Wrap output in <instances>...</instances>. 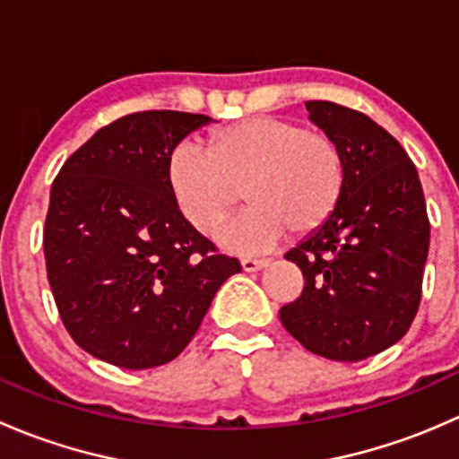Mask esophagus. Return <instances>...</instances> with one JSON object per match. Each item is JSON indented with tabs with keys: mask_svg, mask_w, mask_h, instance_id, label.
<instances>
[{
	"mask_svg": "<svg viewBox=\"0 0 459 459\" xmlns=\"http://www.w3.org/2000/svg\"><path fill=\"white\" fill-rule=\"evenodd\" d=\"M268 264H271V259H255V257H244L242 259V268L247 273L262 271V268H266Z\"/></svg>",
	"mask_w": 459,
	"mask_h": 459,
	"instance_id": "1",
	"label": "esophagus"
}]
</instances>
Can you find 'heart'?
<instances>
[{"mask_svg": "<svg viewBox=\"0 0 459 459\" xmlns=\"http://www.w3.org/2000/svg\"><path fill=\"white\" fill-rule=\"evenodd\" d=\"M166 184L184 220L215 233L239 202L251 204L220 235L229 248L266 251L295 230L311 235L340 206L346 166L340 146L322 131L281 117H251L208 135L206 151L179 142L166 157Z\"/></svg>", "mask_w": 459, "mask_h": 459, "instance_id": "b5f03b06", "label": "heart"}]
</instances>
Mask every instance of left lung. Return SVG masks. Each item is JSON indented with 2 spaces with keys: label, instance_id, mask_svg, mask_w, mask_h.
<instances>
[{
  "label": "left lung",
  "instance_id": "1",
  "mask_svg": "<svg viewBox=\"0 0 459 459\" xmlns=\"http://www.w3.org/2000/svg\"><path fill=\"white\" fill-rule=\"evenodd\" d=\"M308 117L340 146L346 188L335 215L290 248L304 290L280 308L311 353L359 362L406 335L422 299L430 226L418 169L364 113L307 101Z\"/></svg>",
  "mask_w": 459,
  "mask_h": 459
}]
</instances>
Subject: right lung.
Returning <instances> with one entry per match:
<instances>
[{"instance_id": "obj_1", "label": "right lung", "mask_w": 459, "mask_h": 459, "mask_svg": "<svg viewBox=\"0 0 459 459\" xmlns=\"http://www.w3.org/2000/svg\"><path fill=\"white\" fill-rule=\"evenodd\" d=\"M206 115L143 110L115 119L55 178L44 226L48 284L77 346L115 367H161L242 271L197 233L166 184V157Z\"/></svg>"}]
</instances>
